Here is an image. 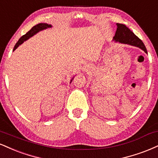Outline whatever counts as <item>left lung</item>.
<instances>
[{"mask_svg":"<svg viewBox=\"0 0 158 158\" xmlns=\"http://www.w3.org/2000/svg\"><path fill=\"white\" fill-rule=\"evenodd\" d=\"M113 38L115 41H118L120 43H125V44L135 45L147 53L145 45L141 40L137 37L125 25L117 23V30L115 31V37Z\"/></svg>","mask_w":158,"mask_h":158,"instance_id":"8db88e82","label":"left lung"}]
</instances>
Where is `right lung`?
Wrapping results in <instances>:
<instances>
[{
    "label": "right lung",
    "mask_w": 158,
    "mask_h": 158,
    "mask_svg": "<svg viewBox=\"0 0 158 158\" xmlns=\"http://www.w3.org/2000/svg\"><path fill=\"white\" fill-rule=\"evenodd\" d=\"M51 27V25H48L47 23H39L37 25H36V26H33L31 29L28 31L27 33L26 34V35H24L23 36H22L19 39V40L18 41V43H16L14 47V49H13V51H15V49H16L20 45H21L23 43L24 41H26V40H28V38L31 37L33 36L34 35H35L36 33H37L38 31H41V30H43L45 29V28H50Z\"/></svg>",
    "instance_id": "obj_1"
}]
</instances>
